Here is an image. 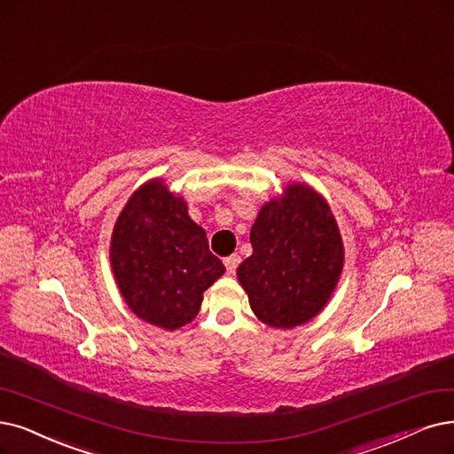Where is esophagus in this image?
<instances>
[{"instance_id":"1","label":"esophagus","mask_w":454,"mask_h":454,"mask_svg":"<svg viewBox=\"0 0 454 454\" xmlns=\"http://www.w3.org/2000/svg\"><path fill=\"white\" fill-rule=\"evenodd\" d=\"M240 255H237V253H234V255H229V257H225V268H227V271L229 274H234V271H237V268H239V264H240Z\"/></svg>"}]
</instances>
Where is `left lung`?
Segmentation results:
<instances>
[{"mask_svg": "<svg viewBox=\"0 0 454 454\" xmlns=\"http://www.w3.org/2000/svg\"><path fill=\"white\" fill-rule=\"evenodd\" d=\"M251 257L239 266L249 305L264 324L288 330L311 320L330 300L344 251L328 203L293 184L266 203L251 227Z\"/></svg>", "mask_w": 454, "mask_h": 454, "instance_id": "obj_1", "label": "left lung"}]
</instances>
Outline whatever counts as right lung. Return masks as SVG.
Listing matches in <instances>:
<instances>
[{"instance_id":"right-lung-1","label":"right lung","mask_w":454,"mask_h":454,"mask_svg":"<svg viewBox=\"0 0 454 454\" xmlns=\"http://www.w3.org/2000/svg\"><path fill=\"white\" fill-rule=\"evenodd\" d=\"M110 259L130 309L164 330L192 322L203 293L225 271L183 197H175L161 180L141 186L122 208Z\"/></svg>"}]
</instances>
